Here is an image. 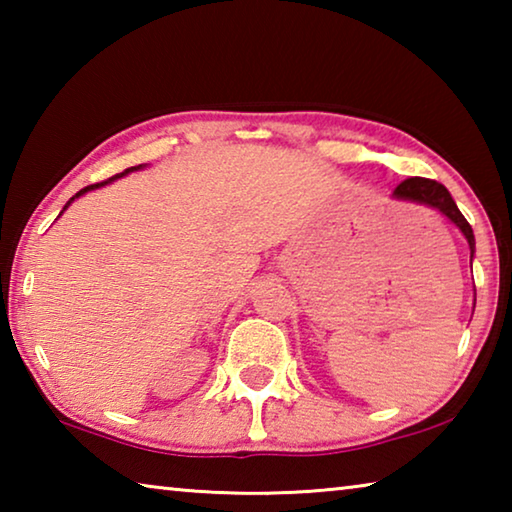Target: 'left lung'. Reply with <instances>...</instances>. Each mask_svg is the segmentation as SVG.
<instances>
[{"label":"left lung","instance_id":"obj_1","mask_svg":"<svg viewBox=\"0 0 512 512\" xmlns=\"http://www.w3.org/2000/svg\"><path fill=\"white\" fill-rule=\"evenodd\" d=\"M397 198H404V201H413V203H422V205H429V207H436V210L443 212L449 221H454L458 228L467 239V244H470V250L474 255V232H472V225L467 223L465 216L458 210L452 194L447 192L445 185L436 183V180L431 178H406L404 183L397 185V189L393 192Z\"/></svg>","mask_w":512,"mask_h":512}]
</instances>
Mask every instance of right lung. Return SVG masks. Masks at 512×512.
Here are the masks:
<instances>
[{
  "instance_id": "obj_1",
  "label": "right lung",
  "mask_w": 512,
  "mask_h": 512,
  "mask_svg": "<svg viewBox=\"0 0 512 512\" xmlns=\"http://www.w3.org/2000/svg\"><path fill=\"white\" fill-rule=\"evenodd\" d=\"M140 167H142V164H140ZM140 167H131V169H126V171H121V173H117V176H112V178H108V180H103V183H94V185H88V187H83L79 194H76V196H72V198H69V201H67V205H69V203H72V201H74V198H79L81 194H85V192H90V189H97V187H103V185H108V183H112V180H115V178H121V176H126V173H128V171H133V169H140ZM67 205L63 207V210H67Z\"/></svg>"
}]
</instances>
